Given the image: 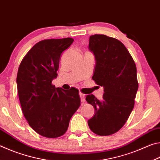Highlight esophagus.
Masks as SVG:
<instances>
[{"label": "esophagus", "mask_w": 160, "mask_h": 160, "mask_svg": "<svg viewBox=\"0 0 160 160\" xmlns=\"http://www.w3.org/2000/svg\"><path fill=\"white\" fill-rule=\"evenodd\" d=\"M80 100L81 102L84 103L85 102V95L83 94H80Z\"/></svg>", "instance_id": "34e87169"}]
</instances>
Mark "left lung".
Returning a JSON list of instances; mask_svg holds the SVG:
<instances>
[{"label": "left lung", "instance_id": "obj_1", "mask_svg": "<svg viewBox=\"0 0 160 160\" xmlns=\"http://www.w3.org/2000/svg\"><path fill=\"white\" fill-rule=\"evenodd\" d=\"M89 49L96 60L92 79L104 93L102 100L93 94L86 97L95 109L88 123L94 133L106 136L122 128L133 109L138 89L136 66L125 46L115 38L92 35Z\"/></svg>", "mask_w": 160, "mask_h": 160}]
</instances>
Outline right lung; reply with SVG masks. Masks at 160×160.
<instances>
[{"label": "right lung", "mask_w": 160, "mask_h": 160, "mask_svg": "<svg viewBox=\"0 0 160 160\" xmlns=\"http://www.w3.org/2000/svg\"><path fill=\"white\" fill-rule=\"evenodd\" d=\"M73 41L70 37L40 41L28 51L18 68V92L23 114L34 131L48 138L66 132L80 106L77 90H65L51 83L58 75L62 52Z\"/></svg>", "instance_id": "right-lung-1"}]
</instances>
